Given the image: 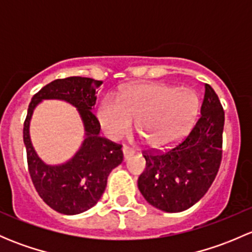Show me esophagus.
Segmentation results:
<instances>
[{"instance_id":"esophagus-1","label":"esophagus","mask_w":252,"mask_h":252,"mask_svg":"<svg viewBox=\"0 0 252 252\" xmlns=\"http://www.w3.org/2000/svg\"><path fill=\"white\" fill-rule=\"evenodd\" d=\"M134 150L133 149H130V147H128V146H124L123 147V155H124V161H126V159H129L130 158L131 156H133L134 155Z\"/></svg>"}]
</instances>
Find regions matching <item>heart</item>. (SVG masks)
<instances>
[{
  "instance_id": "b5f03b06",
  "label": "heart",
  "mask_w": 252,
  "mask_h": 252,
  "mask_svg": "<svg viewBox=\"0 0 252 252\" xmlns=\"http://www.w3.org/2000/svg\"><path fill=\"white\" fill-rule=\"evenodd\" d=\"M200 107L196 93L163 83L133 85L119 98L107 96L100 103L98 121L103 131L118 139L136 128L154 147H168L179 141L194 123Z\"/></svg>"
}]
</instances>
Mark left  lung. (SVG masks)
Here are the masks:
<instances>
[{"label": "left lung", "mask_w": 252, "mask_h": 252, "mask_svg": "<svg viewBox=\"0 0 252 252\" xmlns=\"http://www.w3.org/2000/svg\"><path fill=\"white\" fill-rule=\"evenodd\" d=\"M224 111L211 85H205L201 114L182 141L167 151H144L146 168L138 188L150 205L182 212L207 192L222 161Z\"/></svg>", "instance_id": "obj_1"}]
</instances>
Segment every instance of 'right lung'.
Masks as SVG:
<instances>
[{"mask_svg":"<svg viewBox=\"0 0 252 252\" xmlns=\"http://www.w3.org/2000/svg\"><path fill=\"white\" fill-rule=\"evenodd\" d=\"M101 84V80L83 77L57 79L35 94L28 108L23 140L30 178L40 197L63 215H78L97 204L111 171L123 161L122 145L100 136V122L91 112ZM42 99H63L77 107L86 129V139L75 157L58 166L45 164L30 140V119Z\"/></svg>","mask_w":252,"mask_h":252,"instance_id":"right-lung-1","label":"right lung"}]
</instances>
